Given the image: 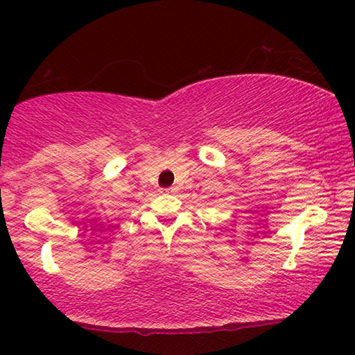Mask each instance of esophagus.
Masks as SVG:
<instances>
[{
	"instance_id": "obj_1",
	"label": "esophagus",
	"mask_w": 355,
	"mask_h": 355,
	"mask_svg": "<svg viewBox=\"0 0 355 355\" xmlns=\"http://www.w3.org/2000/svg\"><path fill=\"white\" fill-rule=\"evenodd\" d=\"M163 191L168 192V193H171V192L176 191V187H168V189H163Z\"/></svg>"
}]
</instances>
